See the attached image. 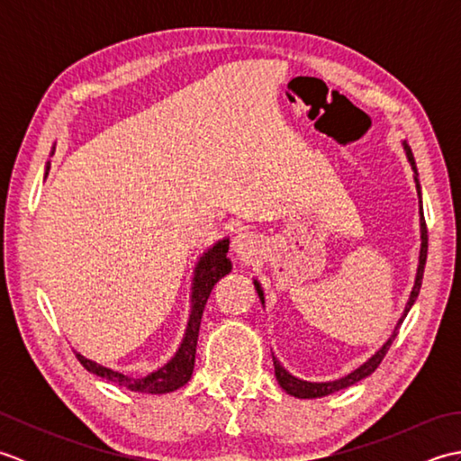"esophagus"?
Segmentation results:
<instances>
[{
	"mask_svg": "<svg viewBox=\"0 0 461 461\" xmlns=\"http://www.w3.org/2000/svg\"><path fill=\"white\" fill-rule=\"evenodd\" d=\"M231 246H233V251L238 253V258H241L243 261L251 259L258 253V243L249 236V233H240V236H236V240H233Z\"/></svg>",
	"mask_w": 461,
	"mask_h": 461,
	"instance_id": "1",
	"label": "esophagus"
}]
</instances>
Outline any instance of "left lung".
<instances>
[{
    "mask_svg": "<svg viewBox=\"0 0 461 461\" xmlns=\"http://www.w3.org/2000/svg\"><path fill=\"white\" fill-rule=\"evenodd\" d=\"M404 144V150H406V158L410 162V166H412L414 170V182H416V190H418V198H420V240H422V246H420V259H418V271H416V281H414V287L412 291H410V299L406 303L404 307V315L402 319L398 321V325L394 327V332L390 335V339L382 345V348L376 352V355H372L365 365H360L357 370H352L350 375L342 376L339 380H330V382H307V380H301L297 376L289 375V372L281 366V362L273 357V366H276V376H277V382L279 386L285 390L287 394L295 396V398H322V396H329L332 393H339V390L342 388H348L355 384V382L366 378L368 375H372L378 368V365L382 362V358L386 357V352L390 348V345H393V340L396 339L398 335V329L400 325H402L404 317L408 315L410 307L414 305V301L418 297L420 293V287H422V277H424V266H426V256H428V230H426V220H424V208H422V190H420V182H418V170H416V162H414V156H412V150H410V146L406 142ZM253 285H256V291L259 295V301L266 303V297H263V289L258 281H253Z\"/></svg>",
    "mask_w": 461,
    "mask_h": 461,
    "instance_id": "obj_1",
    "label": "left lung"
}]
</instances>
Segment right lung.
<instances>
[{
  "instance_id": "add662e5",
  "label": "right lung",
  "mask_w": 461,
  "mask_h": 461,
  "mask_svg": "<svg viewBox=\"0 0 461 461\" xmlns=\"http://www.w3.org/2000/svg\"><path fill=\"white\" fill-rule=\"evenodd\" d=\"M51 164L47 162L45 176L49 174ZM228 249H230V240H220L213 248L203 253L200 258L198 266L194 271V283H192V309H190V319L188 327H185L184 339L180 342V348L176 350V355L166 362V365L158 370L150 372L146 376H129L122 375L119 370L106 368L99 362L85 358L83 355L77 352V358H79L81 365L93 372V375L101 376L104 380L113 382L116 386H122L126 390H132V393H144V394H166L174 393L185 382L190 380L194 372V362H195V345H198V332H200V322H202V312L205 303H208L210 293L215 283H218L223 276H228L231 271V261L228 259Z\"/></svg>"
}]
</instances>
